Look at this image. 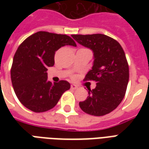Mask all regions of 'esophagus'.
Returning <instances> with one entry per match:
<instances>
[{
    "label": "esophagus",
    "mask_w": 149,
    "mask_h": 149,
    "mask_svg": "<svg viewBox=\"0 0 149 149\" xmlns=\"http://www.w3.org/2000/svg\"><path fill=\"white\" fill-rule=\"evenodd\" d=\"M77 88L78 86L77 85V84H71V88H72V89H77Z\"/></svg>",
    "instance_id": "1"
}]
</instances>
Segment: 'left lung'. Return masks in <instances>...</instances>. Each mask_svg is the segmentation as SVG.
Listing matches in <instances>:
<instances>
[{
	"label": "left lung",
	"mask_w": 149,
	"mask_h": 149,
	"mask_svg": "<svg viewBox=\"0 0 149 149\" xmlns=\"http://www.w3.org/2000/svg\"><path fill=\"white\" fill-rule=\"evenodd\" d=\"M81 45L93 52V65L84 81H95L97 86L88 88V97L79 103L89 115H106L117 108L124 99L129 79L125 53L116 40L104 34L72 35Z\"/></svg>",
	"instance_id": "obj_1"
}]
</instances>
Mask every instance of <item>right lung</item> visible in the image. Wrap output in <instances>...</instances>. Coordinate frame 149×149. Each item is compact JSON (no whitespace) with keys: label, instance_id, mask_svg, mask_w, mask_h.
<instances>
[{"label":"right lung","instance_id":"add662e5","mask_svg":"<svg viewBox=\"0 0 149 149\" xmlns=\"http://www.w3.org/2000/svg\"><path fill=\"white\" fill-rule=\"evenodd\" d=\"M65 45H77L67 35L40 31L24 40L15 53L11 81L18 100L35 112H46L57 104L70 88L66 81H48L47 70L54 65L56 51Z\"/></svg>","mask_w":149,"mask_h":149}]
</instances>
